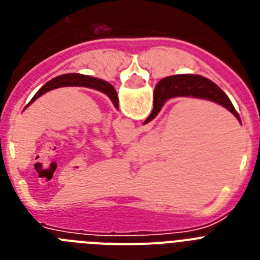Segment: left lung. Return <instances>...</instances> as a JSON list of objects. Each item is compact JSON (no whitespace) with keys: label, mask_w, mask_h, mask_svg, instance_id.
Masks as SVG:
<instances>
[{"label":"left lung","mask_w":260,"mask_h":260,"mask_svg":"<svg viewBox=\"0 0 260 260\" xmlns=\"http://www.w3.org/2000/svg\"><path fill=\"white\" fill-rule=\"evenodd\" d=\"M59 87H87V88H93L98 89L100 92L105 93L108 98L113 102L114 107L118 109V96H117L116 89L110 83L105 82V80L98 79V78L88 77V75L83 74H63L59 75V77L53 78L52 80H49L48 83H45L44 86L39 89L38 92L35 93V96L31 99V102L26 105L29 107L32 103L35 102L36 99L40 98L41 95H44L48 91H52L54 88H59ZM24 108V109H26Z\"/></svg>","instance_id":"left-lung-1"}]
</instances>
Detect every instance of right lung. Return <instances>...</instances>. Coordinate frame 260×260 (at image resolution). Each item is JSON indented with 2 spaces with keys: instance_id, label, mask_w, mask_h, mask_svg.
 <instances>
[{
  "instance_id": "add662e5",
  "label": "right lung",
  "mask_w": 260,
  "mask_h": 260,
  "mask_svg": "<svg viewBox=\"0 0 260 260\" xmlns=\"http://www.w3.org/2000/svg\"><path fill=\"white\" fill-rule=\"evenodd\" d=\"M180 96L206 99V100L217 103V104L226 108L231 113H233L236 118L241 122L240 116L234 109L228 96L225 95L221 88L219 86H216L212 80L202 77V75L181 74L164 78L156 84L155 91H153L152 113L144 121V123L150 122L157 116V113L160 112V109H161L167 100L172 98H180Z\"/></svg>"
}]
</instances>
